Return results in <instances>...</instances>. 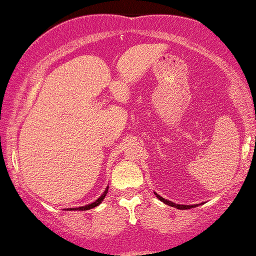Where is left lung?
I'll return each instance as SVG.
<instances>
[{
	"label": "left lung",
	"instance_id": "left-lung-1",
	"mask_svg": "<svg viewBox=\"0 0 256 256\" xmlns=\"http://www.w3.org/2000/svg\"><path fill=\"white\" fill-rule=\"evenodd\" d=\"M155 195H156V198H158V200H160L161 202H164V204H166L171 206V207L177 208V210H190V208L198 207V204H174V202L170 201V200H166V198H161V196H160V195H158L156 192H155Z\"/></svg>",
	"mask_w": 256,
	"mask_h": 256
}]
</instances>
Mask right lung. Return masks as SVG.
I'll return each mask as SVG.
<instances>
[{"label":"right lung","instance_id":"right-lung-1","mask_svg":"<svg viewBox=\"0 0 256 256\" xmlns=\"http://www.w3.org/2000/svg\"><path fill=\"white\" fill-rule=\"evenodd\" d=\"M107 192H108V186L106 188V190L104 192V194H102L101 196H100V198L96 200V201H94L92 204H86V206H82V207H74V208H66V210H91V208H95V207H98V206L101 204L102 201H104V198H106V195H107Z\"/></svg>","mask_w":256,"mask_h":256}]
</instances>
